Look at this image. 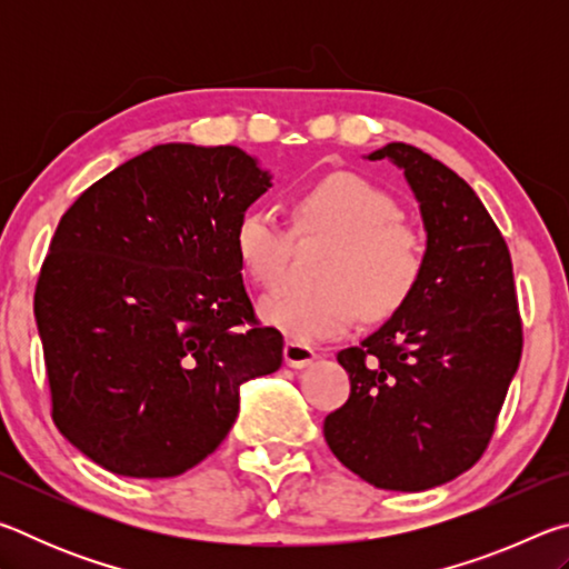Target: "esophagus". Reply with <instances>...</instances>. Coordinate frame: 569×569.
Here are the masks:
<instances>
[{
  "mask_svg": "<svg viewBox=\"0 0 569 569\" xmlns=\"http://www.w3.org/2000/svg\"><path fill=\"white\" fill-rule=\"evenodd\" d=\"M283 359H286L288 366H291V369H306V366L313 363L316 351L308 343L288 341L286 349H283Z\"/></svg>",
  "mask_w": 569,
  "mask_h": 569,
  "instance_id": "esophagus-1",
  "label": "esophagus"
}]
</instances>
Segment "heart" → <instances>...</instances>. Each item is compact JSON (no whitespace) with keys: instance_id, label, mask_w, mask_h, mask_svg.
Here are the masks:
<instances>
[{"instance_id":"heart-1","label":"heart","mask_w":569,"mask_h":569,"mask_svg":"<svg viewBox=\"0 0 569 569\" xmlns=\"http://www.w3.org/2000/svg\"><path fill=\"white\" fill-rule=\"evenodd\" d=\"M296 228L333 238L316 288L286 286L261 301V319L293 341H321L366 319H387L417 291L423 248L399 220L389 192L353 172H331L296 198ZM238 263L250 281H281L291 236L268 208L253 206L233 228Z\"/></svg>"}]
</instances>
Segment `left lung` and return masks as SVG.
Masks as SVG:
<instances>
[{
    "label": "left lung",
    "instance_id": "obj_1",
    "mask_svg": "<svg viewBox=\"0 0 569 569\" xmlns=\"http://www.w3.org/2000/svg\"><path fill=\"white\" fill-rule=\"evenodd\" d=\"M427 248L417 291L359 346L339 351L351 393L323 421L326 445L363 481L421 492L487 449L522 356L512 258L481 200L427 152L389 142Z\"/></svg>",
    "mask_w": 569,
    "mask_h": 569
}]
</instances>
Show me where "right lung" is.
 <instances>
[{
    "label": "right lung",
    "instance_id": "add662e5",
    "mask_svg": "<svg viewBox=\"0 0 569 569\" xmlns=\"http://www.w3.org/2000/svg\"><path fill=\"white\" fill-rule=\"evenodd\" d=\"M273 186L236 146L166 142L74 200L34 293L52 417L120 477H178L236 423L240 387L281 369L233 228Z\"/></svg>",
    "mask_w": 569,
    "mask_h": 569
}]
</instances>
